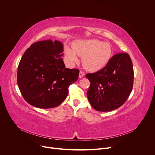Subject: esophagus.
Listing matches in <instances>:
<instances>
[{
    "instance_id": "obj_1",
    "label": "esophagus",
    "mask_w": 155,
    "mask_h": 155,
    "mask_svg": "<svg viewBox=\"0 0 155 155\" xmlns=\"http://www.w3.org/2000/svg\"><path fill=\"white\" fill-rule=\"evenodd\" d=\"M84 75V74L83 72L80 71V72H79V78H81L83 77Z\"/></svg>"
}]
</instances>
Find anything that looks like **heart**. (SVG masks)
Here are the masks:
<instances>
[{
    "instance_id": "obj_1",
    "label": "heart",
    "mask_w": 155,
    "mask_h": 155,
    "mask_svg": "<svg viewBox=\"0 0 155 155\" xmlns=\"http://www.w3.org/2000/svg\"><path fill=\"white\" fill-rule=\"evenodd\" d=\"M72 50L66 47V57L72 64L78 62L77 56H82V63L86 69L96 72L104 68L111 59L112 47L107 42H102L97 39L80 40L75 41Z\"/></svg>"
}]
</instances>
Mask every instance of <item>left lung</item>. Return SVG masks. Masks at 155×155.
Returning <instances> with one entry per match:
<instances>
[{
    "label": "left lung",
    "instance_id": "obj_1",
    "mask_svg": "<svg viewBox=\"0 0 155 155\" xmlns=\"http://www.w3.org/2000/svg\"><path fill=\"white\" fill-rule=\"evenodd\" d=\"M90 81L87 97L91 106L99 112L115 110L127 99L133 87L134 70L127 53L112 57L105 67L96 73L87 74Z\"/></svg>",
    "mask_w": 155,
    "mask_h": 155
}]
</instances>
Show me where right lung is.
Returning <instances> with one entry per match:
<instances>
[{"label":"right lung","instance_id":"add662e5","mask_svg":"<svg viewBox=\"0 0 155 155\" xmlns=\"http://www.w3.org/2000/svg\"><path fill=\"white\" fill-rule=\"evenodd\" d=\"M63 51L61 41L47 40L33 43L22 56L17 83L22 96L30 105L54 108L67 97L69 86L78 78L79 70L65 68L61 58Z\"/></svg>","mask_w":155,"mask_h":155}]
</instances>
